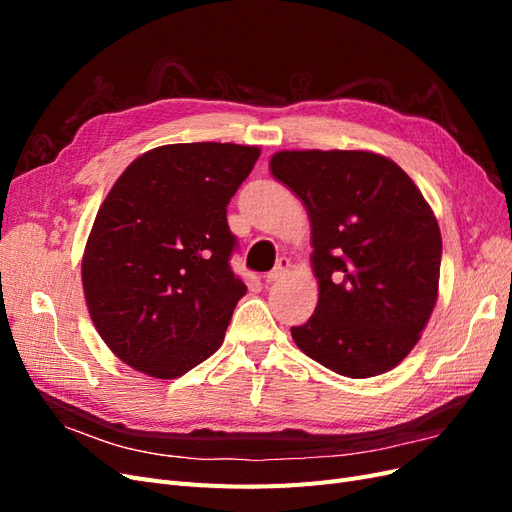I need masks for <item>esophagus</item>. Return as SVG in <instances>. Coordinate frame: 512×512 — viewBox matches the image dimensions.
Here are the masks:
<instances>
[{
    "label": "esophagus",
    "mask_w": 512,
    "mask_h": 512,
    "mask_svg": "<svg viewBox=\"0 0 512 512\" xmlns=\"http://www.w3.org/2000/svg\"><path fill=\"white\" fill-rule=\"evenodd\" d=\"M290 271V260L286 258V256H282L280 260H277L275 262V267L265 275V282L267 284H273V282H280L282 280V277L286 275Z\"/></svg>",
    "instance_id": "obj_1"
}]
</instances>
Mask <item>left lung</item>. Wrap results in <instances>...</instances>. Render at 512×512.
<instances>
[{"label": "left lung", "mask_w": 512, "mask_h": 512, "mask_svg": "<svg viewBox=\"0 0 512 512\" xmlns=\"http://www.w3.org/2000/svg\"><path fill=\"white\" fill-rule=\"evenodd\" d=\"M269 168L312 222L318 305L294 344L348 378L393 369L438 301L442 237L421 190L371 151H277Z\"/></svg>", "instance_id": "left-lung-1"}]
</instances>
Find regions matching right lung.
<instances>
[{
	"instance_id": "right-lung-1",
	"label": "right lung",
	"mask_w": 512,
	"mask_h": 512,
	"mask_svg": "<svg viewBox=\"0 0 512 512\" xmlns=\"http://www.w3.org/2000/svg\"><path fill=\"white\" fill-rule=\"evenodd\" d=\"M258 147L179 143L136 158L104 198L83 254L89 316L117 359L160 380L218 350L245 284L226 207Z\"/></svg>"
}]
</instances>
